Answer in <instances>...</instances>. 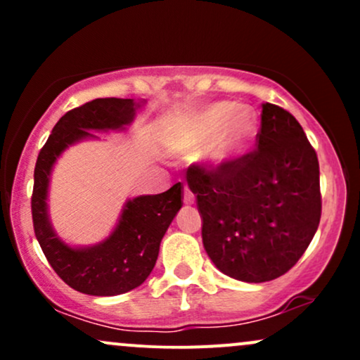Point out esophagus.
<instances>
[{
	"label": "esophagus",
	"mask_w": 360,
	"mask_h": 360,
	"mask_svg": "<svg viewBox=\"0 0 360 360\" xmlns=\"http://www.w3.org/2000/svg\"><path fill=\"white\" fill-rule=\"evenodd\" d=\"M184 205H193L194 203V194L191 189L188 188V186H184V198H183Z\"/></svg>",
	"instance_id": "34e87169"
}]
</instances>
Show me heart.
Wrapping results in <instances>:
<instances>
[{
  "instance_id": "heart-1",
  "label": "heart",
  "mask_w": 360,
  "mask_h": 360,
  "mask_svg": "<svg viewBox=\"0 0 360 360\" xmlns=\"http://www.w3.org/2000/svg\"><path fill=\"white\" fill-rule=\"evenodd\" d=\"M259 134V113L250 105L220 101L179 118L174 131L177 150L194 154L212 172H229L250 152Z\"/></svg>"
}]
</instances>
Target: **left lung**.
Listing matches in <instances>:
<instances>
[{
    "label": "left lung",
    "mask_w": 360,
    "mask_h": 360,
    "mask_svg": "<svg viewBox=\"0 0 360 360\" xmlns=\"http://www.w3.org/2000/svg\"><path fill=\"white\" fill-rule=\"evenodd\" d=\"M257 148L229 172H186L208 257L230 278L266 283L298 262L321 217L320 166L298 120L264 103Z\"/></svg>",
    "instance_id": "obj_1"
}]
</instances>
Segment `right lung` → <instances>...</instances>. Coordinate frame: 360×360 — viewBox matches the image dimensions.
Segmentation results:
<instances>
[{
  "instance_id": "1",
  "label": "right lung",
  "mask_w": 360,
  "mask_h": 360,
  "mask_svg": "<svg viewBox=\"0 0 360 360\" xmlns=\"http://www.w3.org/2000/svg\"><path fill=\"white\" fill-rule=\"evenodd\" d=\"M143 103L98 98L68 111L56 123L37 159L32 194L35 237L57 276L84 295L117 296L139 288L154 269L164 233L183 206L181 183L166 193L128 200L113 232L86 247L65 243L49 218V186L57 159L77 142L98 139L93 131L125 130Z\"/></svg>"
}]
</instances>
